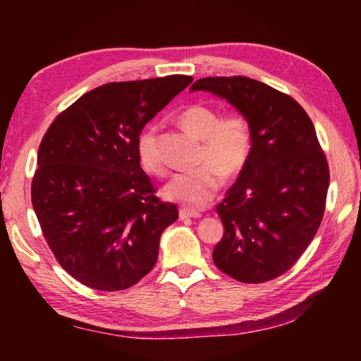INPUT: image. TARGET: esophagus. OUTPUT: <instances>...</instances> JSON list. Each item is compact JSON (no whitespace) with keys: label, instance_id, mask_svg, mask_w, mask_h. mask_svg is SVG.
Listing matches in <instances>:
<instances>
[{"label":"esophagus","instance_id":"34e87169","mask_svg":"<svg viewBox=\"0 0 361 361\" xmlns=\"http://www.w3.org/2000/svg\"><path fill=\"white\" fill-rule=\"evenodd\" d=\"M202 215H200L199 212L195 210H191V209H180V218L181 219H188V218H200Z\"/></svg>","mask_w":361,"mask_h":361}]
</instances>
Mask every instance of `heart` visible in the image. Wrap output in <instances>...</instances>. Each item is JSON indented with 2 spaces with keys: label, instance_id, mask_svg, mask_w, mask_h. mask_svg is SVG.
Listing matches in <instances>:
<instances>
[{
  "label": "heart",
  "instance_id": "b5f03b06",
  "mask_svg": "<svg viewBox=\"0 0 361 361\" xmlns=\"http://www.w3.org/2000/svg\"><path fill=\"white\" fill-rule=\"evenodd\" d=\"M178 122L194 137L202 140V166L176 173L166 186L164 197L197 209L215 195L223 176L232 178L245 169L253 146V132L248 119L242 114L223 116L209 105H191L178 116ZM138 159L148 173L166 172L157 152L154 127H148L138 138Z\"/></svg>",
  "mask_w": 361,
  "mask_h": 361
}]
</instances>
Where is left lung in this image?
Wrapping results in <instances>:
<instances>
[{
    "instance_id": "8db88e82",
    "label": "left lung",
    "mask_w": 361,
    "mask_h": 361,
    "mask_svg": "<svg viewBox=\"0 0 361 361\" xmlns=\"http://www.w3.org/2000/svg\"><path fill=\"white\" fill-rule=\"evenodd\" d=\"M191 90L229 102L253 132L247 166L216 207L224 235L213 262L243 283L282 276L325 213L329 169L312 121L290 95L245 76L202 78Z\"/></svg>"
}]
</instances>
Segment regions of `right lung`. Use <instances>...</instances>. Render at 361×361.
<instances>
[{
    "label": "right lung",
    "instance_id": "right-lung-1",
    "mask_svg": "<svg viewBox=\"0 0 361 361\" xmlns=\"http://www.w3.org/2000/svg\"><path fill=\"white\" fill-rule=\"evenodd\" d=\"M191 82L172 75L100 85L60 113L42 137L33 209L59 264L89 288H130L156 264L159 240L178 209L154 195L138 138Z\"/></svg>",
    "mask_w": 361,
    "mask_h": 361
}]
</instances>
